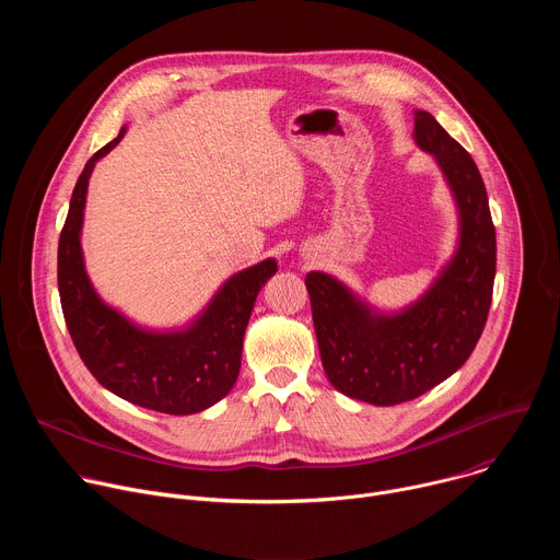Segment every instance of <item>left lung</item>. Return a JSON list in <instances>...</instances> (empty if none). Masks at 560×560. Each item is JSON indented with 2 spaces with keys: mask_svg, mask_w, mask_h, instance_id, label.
Listing matches in <instances>:
<instances>
[{
  "mask_svg": "<svg viewBox=\"0 0 560 560\" xmlns=\"http://www.w3.org/2000/svg\"><path fill=\"white\" fill-rule=\"evenodd\" d=\"M412 137L434 156L458 214L454 255L428 290L387 312L332 275L305 277L328 381L372 406L412 401L469 359L488 322L497 275V232L474 159L425 110H415Z\"/></svg>",
  "mask_w": 560,
  "mask_h": 560,
  "instance_id": "obj_1",
  "label": "left lung"
}]
</instances>
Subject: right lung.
<instances>
[{
    "mask_svg": "<svg viewBox=\"0 0 560 560\" xmlns=\"http://www.w3.org/2000/svg\"><path fill=\"white\" fill-rule=\"evenodd\" d=\"M126 130L128 126H121L119 135L89 159L72 190L57 250L61 310L79 357L106 389L145 410L197 415L221 401L236 383L250 314L259 290L277 272V261L264 259L225 279L182 328H143L108 305L86 272L82 228L95 164Z\"/></svg>",
    "mask_w": 560,
    "mask_h": 560,
    "instance_id": "obj_1",
    "label": "right lung"
}]
</instances>
